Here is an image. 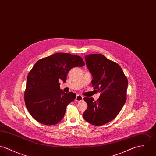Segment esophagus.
Returning <instances> with one entry per match:
<instances>
[{
    "mask_svg": "<svg viewBox=\"0 0 156 156\" xmlns=\"http://www.w3.org/2000/svg\"><path fill=\"white\" fill-rule=\"evenodd\" d=\"M75 101L77 102H81L82 101H83V96L80 94L76 95V97L75 98Z\"/></svg>",
    "mask_w": 156,
    "mask_h": 156,
    "instance_id": "esophagus-1",
    "label": "esophagus"
}]
</instances>
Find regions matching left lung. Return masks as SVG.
Returning <instances> with one entry per match:
<instances>
[{
	"label": "left lung",
	"mask_w": 156,
	"mask_h": 156,
	"mask_svg": "<svg viewBox=\"0 0 156 156\" xmlns=\"http://www.w3.org/2000/svg\"><path fill=\"white\" fill-rule=\"evenodd\" d=\"M92 74V86L101 93L97 101L85 97L88 105L83 117L94 126H102L114 119L126 101L128 80L121 67L101 54L85 56Z\"/></svg>",
	"instance_id": "left-lung-1"
}]
</instances>
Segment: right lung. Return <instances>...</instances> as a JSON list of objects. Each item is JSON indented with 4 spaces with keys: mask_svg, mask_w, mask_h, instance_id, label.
Listing matches in <instances>:
<instances>
[{
    "mask_svg": "<svg viewBox=\"0 0 156 156\" xmlns=\"http://www.w3.org/2000/svg\"><path fill=\"white\" fill-rule=\"evenodd\" d=\"M83 58L58 52L39 60L29 72L24 102L30 114L39 122L54 125L63 118L66 106L76 98L74 93H65L59 81L65 82L70 70L84 66Z\"/></svg>",
    "mask_w": 156,
    "mask_h": 156,
    "instance_id": "obj_1",
    "label": "right lung"
}]
</instances>
